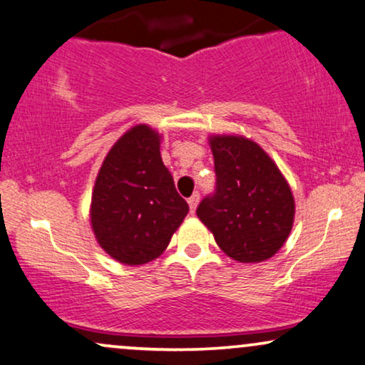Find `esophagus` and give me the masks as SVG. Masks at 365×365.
Wrapping results in <instances>:
<instances>
[{"mask_svg":"<svg viewBox=\"0 0 365 365\" xmlns=\"http://www.w3.org/2000/svg\"><path fill=\"white\" fill-rule=\"evenodd\" d=\"M199 200H200V195L195 194L190 197V199H188V207H190V214H194L195 212V209H197V204H199Z\"/></svg>","mask_w":365,"mask_h":365,"instance_id":"esophagus-1","label":"esophagus"}]
</instances>
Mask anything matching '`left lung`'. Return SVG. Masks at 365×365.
I'll return each instance as SVG.
<instances>
[{
	"mask_svg": "<svg viewBox=\"0 0 365 365\" xmlns=\"http://www.w3.org/2000/svg\"><path fill=\"white\" fill-rule=\"evenodd\" d=\"M216 168V194L197 216L232 260L258 263L274 257L291 235L296 204L275 161L252 139L209 135Z\"/></svg>",
	"mask_w": 365,
	"mask_h": 365,
	"instance_id": "1",
	"label": "left lung"
}]
</instances>
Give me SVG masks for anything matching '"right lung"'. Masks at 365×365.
I'll list each match as a JSON object with an SVG mask.
<instances>
[{"instance_id": "right-lung-1", "label": "right lung", "mask_w": 365, "mask_h": 365, "mask_svg": "<svg viewBox=\"0 0 365 365\" xmlns=\"http://www.w3.org/2000/svg\"><path fill=\"white\" fill-rule=\"evenodd\" d=\"M148 124L125 130L105 156L90 204L91 230L103 252L124 265H144L165 252L188 212Z\"/></svg>"}]
</instances>
